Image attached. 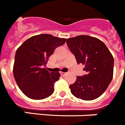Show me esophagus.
Here are the masks:
<instances>
[{
	"mask_svg": "<svg viewBox=\"0 0 125 125\" xmlns=\"http://www.w3.org/2000/svg\"><path fill=\"white\" fill-rule=\"evenodd\" d=\"M60 73H61V75L62 77L65 76L66 75V73H64V72H61Z\"/></svg>",
	"mask_w": 125,
	"mask_h": 125,
	"instance_id": "1",
	"label": "esophagus"
}]
</instances>
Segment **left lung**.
Here are the masks:
<instances>
[{
  "label": "left lung",
  "instance_id": "left-lung-1",
  "mask_svg": "<svg viewBox=\"0 0 125 125\" xmlns=\"http://www.w3.org/2000/svg\"><path fill=\"white\" fill-rule=\"evenodd\" d=\"M78 64L84 65L87 73L77 76L69 86L71 93L84 101L97 99L107 89L113 78L114 57L103 42L96 37L79 35L66 39Z\"/></svg>",
  "mask_w": 125,
  "mask_h": 125
}]
</instances>
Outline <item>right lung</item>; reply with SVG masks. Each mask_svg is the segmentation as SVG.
<instances>
[{
    "label": "right lung",
    "mask_w": 125,
    "mask_h": 125,
    "mask_svg": "<svg viewBox=\"0 0 125 125\" xmlns=\"http://www.w3.org/2000/svg\"><path fill=\"white\" fill-rule=\"evenodd\" d=\"M65 42L64 38L40 34L31 37L18 48L13 72L18 86L28 97L40 100L53 93L54 84L61 74L50 73L42 66L46 64L55 48Z\"/></svg>",
    "instance_id": "right-lung-1"
}]
</instances>
